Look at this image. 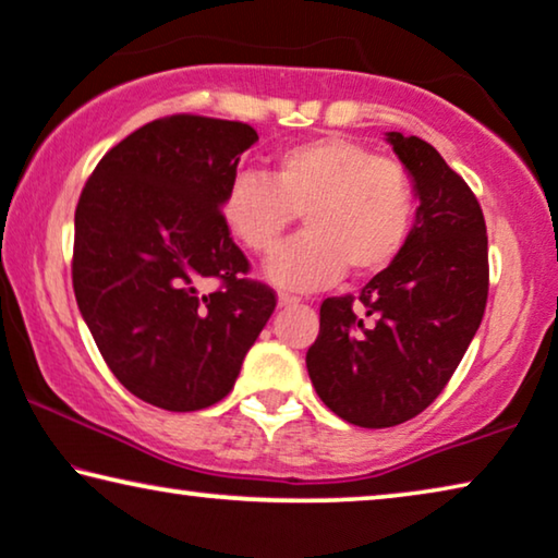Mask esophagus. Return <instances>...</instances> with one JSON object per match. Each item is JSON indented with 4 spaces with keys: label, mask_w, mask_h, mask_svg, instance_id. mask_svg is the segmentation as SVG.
<instances>
[{
    "label": "esophagus",
    "mask_w": 558,
    "mask_h": 558,
    "mask_svg": "<svg viewBox=\"0 0 558 558\" xmlns=\"http://www.w3.org/2000/svg\"><path fill=\"white\" fill-rule=\"evenodd\" d=\"M298 303H301V301H298L295 295H288V293H280L278 295V305L280 307H290V305H298Z\"/></svg>",
    "instance_id": "34e87169"
}]
</instances>
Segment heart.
Returning <instances> with one entry per match:
<instances>
[{"label": "heart", "instance_id": "b5f03b06", "mask_svg": "<svg viewBox=\"0 0 558 558\" xmlns=\"http://www.w3.org/2000/svg\"><path fill=\"white\" fill-rule=\"evenodd\" d=\"M418 193L401 160L355 140L318 137L276 155L270 174L240 172L220 199L228 230L255 255H270L303 215L305 235L268 265L280 288L313 290L351 268L386 270L409 243Z\"/></svg>", "mask_w": 558, "mask_h": 558}]
</instances>
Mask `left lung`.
<instances>
[{
  "instance_id": "8db88e82",
  "label": "left lung",
  "mask_w": 558,
  "mask_h": 558,
  "mask_svg": "<svg viewBox=\"0 0 558 558\" xmlns=\"http://www.w3.org/2000/svg\"><path fill=\"white\" fill-rule=\"evenodd\" d=\"M418 193L401 255L361 295L326 298L305 365L320 401L363 428H390L426 411L459 368L488 298L481 205L434 145L388 132Z\"/></svg>"
}]
</instances>
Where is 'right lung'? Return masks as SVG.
<instances>
[{"mask_svg":"<svg viewBox=\"0 0 558 558\" xmlns=\"http://www.w3.org/2000/svg\"><path fill=\"white\" fill-rule=\"evenodd\" d=\"M257 140L245 122L170 114L114 145L74 210L72 288L107 368L157 409L226 398L276 290L247 278L220 199ZM218 279L213 294H199Z\"/></svg>","mask_w":558,"mask_h":558,"instance_id":"1","label":"right lung"}]
</instances>
